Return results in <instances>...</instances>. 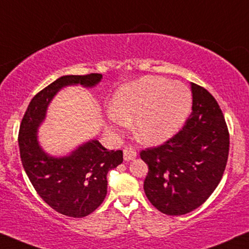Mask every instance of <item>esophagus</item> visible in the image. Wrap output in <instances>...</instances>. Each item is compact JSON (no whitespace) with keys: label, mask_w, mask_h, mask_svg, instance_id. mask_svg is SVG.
<instances>
[{"label":"esophagus","mask_w":249,"mask_h":249,"mask_svg":"<svg viewBox=\"0 0 249 249\" xmlns=\"http://www.w3.org/2000/svg\"><path fill=\"white\" fill-rule=\"evenodd\" d=\"M136 150H135L134 146L131 145H125L124 149V160L129 161L131 160V159H134L135 157H136Z\"/></svg>","instance_id":"obj_1"}]
</instances>
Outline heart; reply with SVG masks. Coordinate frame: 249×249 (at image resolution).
<instances>
[{
    "label": "heart",
    "instance_id": "heart-1",
    "mask_svg": "<svg viewBox=\"0 0 249 249\" xmlns=\"http://www.w3.org/2000/svg\"><path fill=\"white\" fill-rule=\"evenodd\" d=\"M192 107V94L181 83L145 76L120 88L110 106L114 125L134 121V135L143 143H160L185 124Z\"/></svg>",
    "mask_w": 249,
    "mask_h": 249
}]
</instances>
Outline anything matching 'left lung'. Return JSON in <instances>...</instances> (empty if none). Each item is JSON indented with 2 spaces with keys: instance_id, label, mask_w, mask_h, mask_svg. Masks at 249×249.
I'll list each match as a JSON object with an SVG mask.
<instances>
[{
  "instance_id": "left-lung-1",
  "label": "left lung",
  "mask_w": 249,
  "mask_h": 249,
  "mask_svg": "<svg viewBox=\"0 0 249 249\" xmlns=\"http://www.w3.org/2000/svg\"><path fill=\"white\" fill-rule=\"evenodd\" d=\"M192 113L182 129L158 146L143 149L148 164L144 192L155 208L180 216L202 205L222 180L230 134L213 94L192 83Z\"/></svg>"
}]
</instances>
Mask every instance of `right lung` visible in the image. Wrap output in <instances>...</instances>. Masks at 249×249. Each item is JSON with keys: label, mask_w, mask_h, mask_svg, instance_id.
Returning <instances> with one entry per match:
<instances>
[{"label": "right lung", "mask_w": 249, "mask_h": 249, "mask_svg": "<svg viewBox=\"0 0 249 249\" xmlns=\"http://www.w3.org/2000/svg\"><path fill=\"white\" fill-rule=\"evenodd\" d=\"M101 77L100 73L68 75L51 83L30 101L18 133L21 164L33 188L55 211L73 218L88 216L103 203L107 173L124 161V152L108 151L98 141H91L68 157L53 158L39 146L36 128L61 88L71 84L93 87Z\"/></svg>", "instance_id": "obj_1"}]
</instances>
